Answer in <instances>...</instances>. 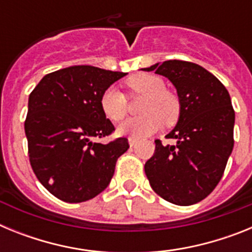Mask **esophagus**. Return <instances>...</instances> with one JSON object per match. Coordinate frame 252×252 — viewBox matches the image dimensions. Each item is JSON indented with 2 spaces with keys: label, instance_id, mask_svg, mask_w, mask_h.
I'll return each instance as SVG.
<instances>
[{
  "label": "esophagus",
  "instance_id": "34e87169",
  "mask_svg": "<svg viewBox=\"0 0 252 252\" xmlns=\"http://www.w3.org/2000/svg\"><path fill=\"white\" fill-rule=\"evenodd\" d=\"M128 144L132 148V146H135L137 144V139H135V137H128Z\"/></svg>",
  "mask_w": 252,
  "mask_h": 252
}]
</instances>
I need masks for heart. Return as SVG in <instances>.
Segmentation results:
<instances>
[{"label": "heart", "instance_id": "b5f03b06", "mask_svg": "<svg viewBox=\"0 0 252 252\" xmlns=\"http://www.w3.org/2000/svg\"><path fill=\"white\" fill-rule=\"evenodd\" d=\"M126 86L135 94L145 95L140 106V112L144 115L120 125L117 128L120 135H131L136 139L145 137L161 128L164 121L170 125L178 119L179 101L173 93L165 91V84L161 78L140 73L128 78ZM101 108L107 119L119 122L127 113V99L117 88L110 87L102 93Z\"/></svg>", "mask_w": 252, "mask_h": 252}]
</instances>
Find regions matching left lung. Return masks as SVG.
Returning a JSON list of instances; mask_svg holds the SVG:
<instances>
[{
  "label": "left lung",
  "mask_w": 252,
  "mask_h": 252,
  "mask_svg": "<svg viewBox=\"0 0 252 252\" xmlns=\"http://www.w3.org/2000/svg\"><path fill=\"white\" fill-rule=\"evenodd\" d=\"M179 98V117L166 135L174 145L155 141L145 174L158 195L178 206L198 203L212 192L223 175L233 149L235 111L223 84L203 66L183 60L157 63Z\"/></svg>",
  "instance_id": "1"
}]
</instances>
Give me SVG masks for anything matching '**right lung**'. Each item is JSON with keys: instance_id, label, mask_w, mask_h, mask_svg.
<instances>
[{"instance_id": "add662e5", "label": "right lung", "mask_w": 252, "mask_h": 252, "mask_svg": "<svg viewBox=\"0 0 252 252\" xmlns=\"http://www.w3.org/2000/svg\"><path fill=\"white\" fill-rule=\"evenodd\" d=\"M124 72L75 65L49 73L29 95L25 133L29 158L39 182L68 203L92 199L108 187L116 161L128 142L94 137L115 127L101 108V95Z\"/></svg>"}]
</instances>
